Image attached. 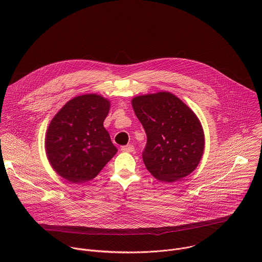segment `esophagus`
Instances as JSON below:
<instances>
[{
	"label": "esophagus",
	"instance_id": "obj_1",
	"mask_svg": "<svg viewBox=\"0 0 262 262\" xmlns=\"http://www.w3.org/2000/svg\"><path fill=\"white\" fill-rule=\"evenodd\" d=\"M134 149L135 148H134L133 145H126V146L121 147V151H123V152H133Z\"/></svg>",
	"mask_w": 262,
	"mask_h": 262
}]
</instances>
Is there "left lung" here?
I'll list each match as a JSON object with an SVG mask.
<instances>
[{"label":"left lung","mask_w":262,"mask_h":262,"mask_svg":"<svg viewBox=\"0 0 262 262\" xmlns=\"http://www.w3.org/2000/svg\"><path fill=\"white\" fill-rule=\"evenodd\" d=\"M135 114L147 135L143 162L151 175L174 182L191 174L204 151V132L194 112L170 92L132 99Z\"/></svg>","instance_id":"left-lung-1"}]
</instances>
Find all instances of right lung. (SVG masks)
Returning <instances> with one entry per match:
<instances>
[{
	"label": "right lung",
	"mask_w": 262,
	"mask_h": 262,
	"mask_svg": "<svg viewBox=\"0 0 262 262\" xmlns=\"http://www.w3.org/2000/svg\"><path fill=\"white\" fill-rule=\"evenodd\" d=\"M111 102L98 94L73 97L52 119L46 152L58 175L72 183L97 176L117 148L103 126Z\"/></svg>",
	"instance_id": "obj_1"
}]
</instances>
